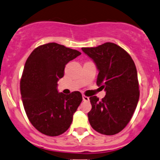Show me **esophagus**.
<instances>
[{"instance_id":"obj_1","label":"esophagus","mask_w":160,"mask_h":160,"mask_svg":"<svg viewBox=\"0 0 160 160\" xmlns=\"http://www.w3.org/2000/svg\"><path fill=\"white\" fill-rule=\"evenodd\" d=\"M82 98H83V100L85 101V102H88V101H89V97L86 96L85 94H83V95H82Z\"/></svg>"}]
</instances>
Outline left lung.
<instances>
[{
	"instance_id": "1",
	"label": "left lung",
	"mask_w": 160,
	"mask_h": 160,
	"mask_svg": "<svg viewBox=\"0 0 160 160\" xmlns=\"http://www.w3.org/2000/svg\"><path fill=\"white\" fill-rule=\"evenodd\" d=\"M82 50L95 62L99 71L97 85L106 91L102 101L96 96L90 97V124L102 134H118L130 122L138 102L140 91L135 64L124 49L113 43Z\"/></svg>"
}]
</instances>
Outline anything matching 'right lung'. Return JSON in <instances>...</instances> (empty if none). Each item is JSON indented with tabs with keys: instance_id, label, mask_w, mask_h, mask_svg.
I'll list each match as a JSON object with an SVG mask.
<instances>
[{
	"instance_id": "1",
	"label": "right lung",
	"mask_w": 160,
	"mask_h": 160,
	"mask_svg": "<svg viewBox=\"0 0 160 160\" xmlns=\"http://www.w3.org/2000/svg\"><path fill=\"white\" fill-rule=\"evenodd\" d=\"M80 55L77 50L48 43L36 48L26 60L20 80L23 106L29 122L45 135L66 132L81 103L80 91L64 94L57 90L66 65Z\"/></svg>"
}]
</instances>
